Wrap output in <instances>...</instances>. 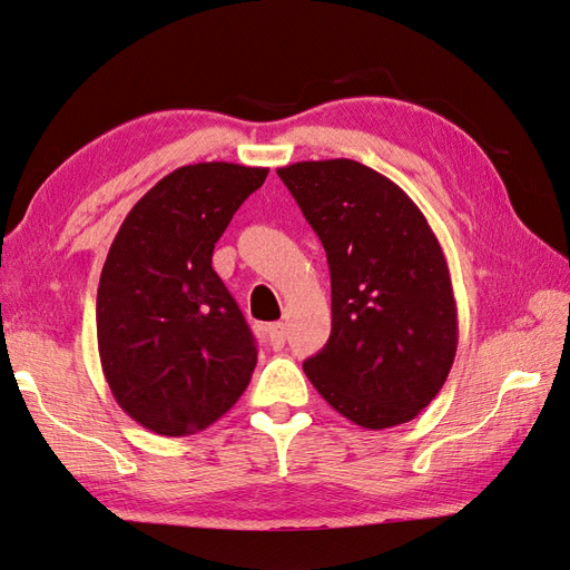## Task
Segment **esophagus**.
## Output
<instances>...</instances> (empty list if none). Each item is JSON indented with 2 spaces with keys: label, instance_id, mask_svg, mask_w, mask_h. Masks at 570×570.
I'll list each match as a JSON object with an SVG mask.
<instances>
[{
  "label": "esophagus",
  "instance_id": "1",
  "mask_svg": "<svg viewBox=\"0 0 570 570\" xmlns=\"http://www.w3.org/2000/svg\"><path fill=\"white\" fill-rule=\"evenodd\" d=\"M266 333H268L271 347L273 350H283V344H285V325L283 323H271L266 327Z\"/></svg>",
  "mask_w": 570,
  "mask_h": 570
}]
</instances>
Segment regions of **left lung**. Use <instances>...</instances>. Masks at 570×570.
<instances>
[{"label": "left lung", "mask_w": 570, "mask_h": 570, "mask_svg": "<svg viewBox=\"0 0 570 570\" xmlns=\"http://www.w3.org/2000/svg\"><path fill=\"white\" fill-rule=\"evenodd\" d=\"M278 176L331 266L333 331L304 373L361 428L416 419L442 390L459 342L433 228L400 185L358 161H299Z\"/></svg>", "instance_id": "8db88e82"}]
</instances>
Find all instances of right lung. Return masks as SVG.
<instances>
[{"label":"right lung","instance_id":"right-lung-1","mask_svg":"<svg viewBox=\"0 0 570 570\" xmlns=\"http://www.w3.org/2000/svg\"><path fill=\"white\" fill-rule=\"evenodd\" d=\"M266 176L228 161L180 166L114 237L97 289L101 371L118 406L151 433H199L249 385L256 344L212 256Z\"/></svg>","mask_w":570,"mask_h":570}]
</instances>
